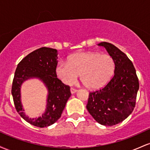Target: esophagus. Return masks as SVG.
Listing matches in <instances>:
<instances>
[{
    "mask_svg": "<svg viewBox=\"0 0 150 150\" xmlns=\"http://www.w3.org/2000/svg\"><path fill=\"white\" fill-rule=\"evenodd\" d=\"M70 92H71L72 94H75V92H77V89L73 88V87H71V88H70Z\"/></svg>",
    "mask_w": 150,
    "mask_h": 150,
    "instance_id": "34e87169",
    "label": "esophagus"
}]
</instances>
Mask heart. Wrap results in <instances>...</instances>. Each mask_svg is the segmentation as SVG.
<instances>
[{
    "label": "heart",
    "mask_w": 150,
    "mask_h": 150,
    "mask_svg": "<svg viewBox=\"0 0 150 150\" xmlns=\"http://www.w3.org/2000/svg\"><path fill=\"white\" fill-rule=\"evenodd\" d=\"M114 70V61L109 55L80 52L72 55L68 62H60L56 73L66 85L74 83L80 75L82 83L87 88L97 89L107 83Z\"/></svg>",
    "instance_id": "1"
}]
</instances>
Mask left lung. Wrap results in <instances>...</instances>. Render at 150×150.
<instances>
[{"mask_svg":"<svg viewBox=\"0 0 150 150\" xmlns=\"http://www.w3.org/2000/svg\"><path fill=\"white\" fill-rule=\"evenodd\" d=\"M115 63L114 75L103 88L89 92L87 109L96 121L112 126L120 123L135 106L139 81L132 61L119 49L101 42Z\"/></svg>","mask_w":150,"mask_h":150,"instance_id":"8db88e82","label":"left lung"}]
</instances>
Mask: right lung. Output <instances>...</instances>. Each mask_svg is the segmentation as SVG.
Instances as JSON below:
<instances>
[{"mask_svg":"<svg viewBox=\"0 0 150 150\" xmlns=\"http://www.w3.org/2000/svg\"><path fill=\"white\" fill-rule=\"evenodd\" d=\"M57 50L42 47L25 56L15 70L11 90L15 108L24 120L34 126L44 128L57 121L71 95L69 86L64 85L57 77ZM30 78H39L48 89L46 111L39 118L31 119L25 116L20 99L21 84Z\"/></svg>","mask_w":150,"mask_h":150,"instance_id":"1","label":"right lung"}]
</instances>
